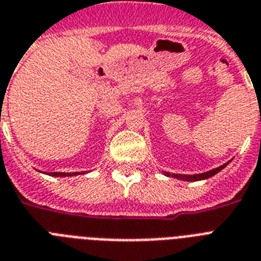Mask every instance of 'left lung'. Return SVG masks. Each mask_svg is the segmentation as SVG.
<instances>
[{"label": "left lung", "instance_id": "8db88e82", "mask_svg": "<svg viewBox=\"0 0 261 261\" xmlns=\"http://www.w3.org/2000/svg\"><path fill=\"white\" fill-rule=\"evenodd\" d=\"M226 166L225 165H222V166L217 167V169H213L211 171H206V173H202V174H193V175H185V174H171V177H174V178H178V179H184V181H200V179H205V178H209L212 175L217 174L220 170H222L224 167ZM166 175H170L169 173H165Z\"/></svg>", "mask_w": 261, "mask_h": 261}]
</instances>
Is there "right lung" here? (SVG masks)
<instances>
[{"mask_svg": "<svg viewBox=\"0 0 261 261\" xmlns=\"http://www.w3.org/2000/svg\"><path fill=\"white\" fill-rule=\"evenodd\" d=\"M79 174V173H52L50 175H55V177H67V175H73Z\"/></svg>", "mask_w": 261, "mask_h": 261, "instance_id": "obj_1", "label": "right lung"}]
</instances>
